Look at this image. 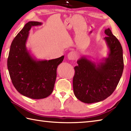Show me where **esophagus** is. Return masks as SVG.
I'll list each match as a JSON object with an SVG mask.
<instances>
[{
  "instance_id": "esophagus-1",
  "label": "esophagus",
  "mask_w": 131,
  "mask_h": 131,
  "mask_svg": "<svg viewBox=\"0 0 131 131\" xmlns=\"http://www.w3.org/2000/svg\"><path fill=\"white\" fill-rule=\"evenodd\" d=\"M76 55L75 54V52L73 51H70L69 52L68 54V58L69 59V60H74L76 58Z\"/></svg>"
}]
</instances>
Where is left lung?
<instances>
[{
    "label": "left lung",
    "instance_id": "obj_1",
    "mask_svg": "<svg viewBox=\"0 0 131 131\" xmlns=\"http://www.w3.org/2000/svg\"><path fill=\"white\" fill-rule=\"evenodd\" d=\"M104 39L109 51L102 62L95 63L82 57L74 67L73 87L75 96L82 102L102 101L114 91L124 70L123 48L109 28L105 30Z\"/></svg>",
    "mask_w": 131,
    "mask_h": 131
}]
</instances>
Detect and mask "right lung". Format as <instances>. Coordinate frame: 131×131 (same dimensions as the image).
<instances>
[{"label": "right lung", "instance_id": "right-lung-1", "mask_svg": "<svg viewBox=\"0 0 131 131\" xmlns=\"http://www.w3.org/2000/svg\"><path fill=\"white\" fill-rule=\"evenodd\" d=\"M41 23L29 21L17 34L11 44L7 68L13 85L17 91L31 99H40L52 92L57 69L64 56L51 60H37L28 50L26 43L29 31Z\"/></svg>", "mask_w": 131, "mask_h": 131}]
</instances>
